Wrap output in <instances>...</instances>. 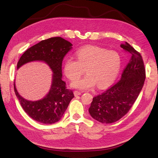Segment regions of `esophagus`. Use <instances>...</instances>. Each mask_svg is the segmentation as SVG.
<instances>
[{"mask_svg":"<svg viewBox=\"0 0 158 158\" xmlns=\"http://www.w3.org/2000/svg\"><path fill=\"white\" fill-rule=\"evenodd\" d=\"M74 94L75 96H78V95H80L82 94V93L79 92V91H74Z\"/></svg>","mask_w":158,"mask_h":158,"instance_id":"obj_1","label":"esophagus"}]
</instances>
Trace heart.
I'll list each match as a JSON object with an SVG mask.
<instances>
[{
	"label": "heart",
	"mask_w": 158,
	"mask_h": 158,
	"mask_svg": "<svg viewBox=\"0 0 158 158\" xmlns=\"http://www.w3.org/2000/svg\"><path fill=\"white\" fill-rule=\"evenodd\" d=\"M75 56L76 60L64 59L63 69L65 76L75 80L84 73V69L88 74L71 83L74 88L89 89L96 84L99 88L107 87L115 80L121 69V56L114 51L88 45L76 51Z\"/></svg>",
	"instance_id": "b5f03b06"
}]
</instances>
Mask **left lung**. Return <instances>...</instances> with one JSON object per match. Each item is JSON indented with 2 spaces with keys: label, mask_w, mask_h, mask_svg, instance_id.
I'll return each instance as SVG.
<instances>
[{
  "label": "left lung",
  "mask_w": 158,
  "mask_h": 158,
  "mask_svg": "<svg viewBox=\"0 0 158 158\" xmlns=\"http://www.w3.org/2000/svg\"><path fill=\"white\" fill-rule=\"evenodd\" d=\"M131 54V59L119 82L93 98L89 113L102 123H113L128 113L144 85L146 72L142 56L127 42L121 44Z\"/></svg>",
  "instance_id": "1"
}]
</instances>
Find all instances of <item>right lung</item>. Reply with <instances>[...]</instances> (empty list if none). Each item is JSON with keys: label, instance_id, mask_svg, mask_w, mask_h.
I'll return each mask as SVG.
<instances>
[{"label": "right lung", "instance_id": "add662e5", "mask_svg": "<svg viewBox=\"0 0 158 158\" xmlns=\"http://www.w3.org/2000/svg\"><path fill=\"white\" fill-rule=\"evenodd\" d=\"M73 48V44L60 37L43 40L26 50L19 60L17 69L33 61L44 62L52 72L49 92L44 98L30 101L20 95L14 83V92L25 112L33 120L43 124H53L63 117L74 95L66 88L62 80V63L64 56Z\"/></svg>", "mask_w": 158, "mask_h": 158}]
</instances>
